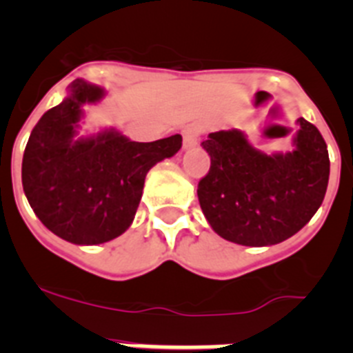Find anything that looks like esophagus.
I'll return each instance as SVG.
<instances>
[{
  "label": "esophagus",
  "mask_w": 353,
  "mask_h": 353,
  "mask_svg": "<svg viewBox=\"0 0 353 353\" xmlns=\"http://www.w3.org/2000/svg\"><path fill=\"white\" fill-rule=\"evenodd\" d=\"M183 148L189 150V148H194L199 141V130L198 127L194 125H189L183 129Z\"/></svg>",
  "instance_id": "34e87169"
}]
</instances>
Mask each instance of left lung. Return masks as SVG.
<instances>
[{
    "label": "left lung",
    "instance_id": "left-lung-1",
    "mask_svg": "<svg viewBox=\"0 0 353 353\" xmlns=\"http://www.w3.org/2000/svg\"><path fill=\"white\" fill-rule=\"evenodd\" d=\"M286 154L252 148L242 130H219L201 143L210 170L198 183L199 207L223 239L240 245L279 244L310 223L329 183V152L313 123L299 118Z\"/></svg>",
    "mask_w": 353,
    "mask_h": 353
}]
</instances>
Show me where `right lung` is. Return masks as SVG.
<instances>
[{"label": "right lung", "mask_w": 353, "mask_h": 353, "mask_svg": "<svg viewBox=\"0 0 353 353\" xmlns=\"http://www.w3.org/2000/svg\"><path fill=\"white\" fill-rule=\"evenodd\" d=\"M104 88L76 79L63 102L33 127L23 157V189L35 215L60 239L97 245L129 230L146 173L182 146V136L130 141L117 129L77 138L84 104Z\"/></svg>", "instance_id": "add662e5"}]
</instances>
